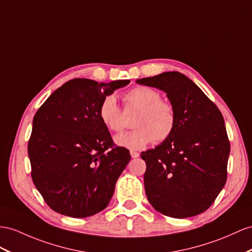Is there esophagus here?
Wrapping results in <instances>:
<instances>
[{
    "label": "esophagus",
    "mask_w": 252,
    "mask_h": 252,
    "mask_svg": "<svg viewBox=\"0 0 252 252\" xmlns=\"http://www.w3.org/2000/svg\"><path fill=\"white\" fill-rule=\"evenodd\" d=\"M130 154H131V157H132L133 158H136L139 157V153H138L137 151H135V150H131V151H130Z\"/></svg>",
    "instance_id": "1"
}]
</instances>
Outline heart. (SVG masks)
I'll return each mask as SVG.
<instances>
[{
	"instance_id": "1",
	"label": "heart",
	"mask_w": 252,
	"mask_h": 252,
	"mask_svg": "<svg viewBox=\"0 0 252 252\" xmlns=\"http://www.w3.org/2000/svg\"><path fill=\"white\" fill-rule=\"evenodd\" d=\"M156 89L138 86L124 95L126 113L138 109L134 118L135 128L116 135L114 140L120 147L139 150L154 139L163 141L175 130L176 112L170 103L159 100ZM99 117L108 130L119 132L125 126V113L121 111L114 95H106L99 106Z\"/></svg>"
}]
</instances>
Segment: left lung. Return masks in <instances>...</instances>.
Here are the masks:
<instances>
[{"label":"left lung","instance_id":"left-lung-1","mask_svg":"<svg viewBox=\"0 0 252 252\" xmlns=\"http://www.w3.org/2000/svg\"><path fill=\"white\" fill-rule=\"evenodd\" d=\"M136 83L163 90L176 112L170 136L140 154L147 165V198L166 216L201 214L227 181L230 143L222 115L195 83L178 71Z\"/></svg>","mask_w":252,"mask_h":252}]
</instances>
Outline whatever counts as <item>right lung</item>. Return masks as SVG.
I'll return each mask as SVG.
<instances>
[{"mask_svg":"<svg viewBox=\"0 0 252 252\" xmlns=\"http://www.w3.org/2000/svg\"><path fill=\"white\" fill-rule=\"evenodd\" d=\"M128 83L73 79L57 88L35 114L28 147L32 179L53 211L84 218L111 201L131 156L126 148L113 146L99 106Z\"/></svg>","mask_w":252,"mask_h":252,"instance_id":"right-lung-1","label":"right lung"}]
</instances>
